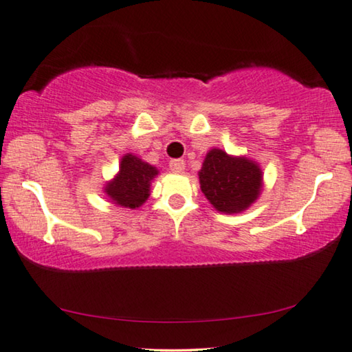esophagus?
I'll return each instance as SVG.
<instances>
[{
  "label": "esophagus",
  "instance_id": "esophagus-1",
  "mask_svg": "<svg viewBox=\"0 0 352 352\" xmlns=\"http://www.w3.org/2000/svg\"><path fill=\"white\" fill-rule=\"evenodd\" d=\"M170 170L173 173H182L184 170H186V162H184L182 159L170 160Z\"/></svg>",
  "mask_w": 352,
  "mask_h": 352
}]
</instances>
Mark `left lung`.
<instances>
[{
	"label": "left lung",
	"mask_w": 352,
	"mask_h": 352,
	"mask_svg": "<svg viewBox=\"0 0 352 352\" xmlns=\"http://www.w3.org/2000/svg\"><path fill=\"white\" fill-rule=\"evenodd\" d=\"M209 203L225 214H237L256 201L263 188V171L256 162L210 149L198 173Z\"/></svg>",
	"instance_id": "1"
}]
</instances>
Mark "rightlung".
Wrapping results in <instances>:
<instances>
[{"instance_id": "right-lung-1", "label": "right lung", "mask_w": 352, "mask_h": 352, "mask_svg": "<svg viewBox=\"0 0 352 352\" xmlns=\"http://www.w3.org/2000/svg\"><path fill=\"white\" fill-rule=\"evenodd\" d=\"M157 175L159 170L155 166L137 155L126 154L121 159L120 173L107 182L104 192L118 206L137 209L149 198L151 181Z\"/></svg>"}]
</instances>
